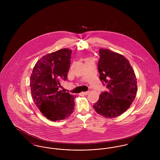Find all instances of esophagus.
<instances>
[{"label":"esophagus","mask_w":160,"mask_h":160,"mask_svg":"<svg viewBox=\"0 0 160 160\" xmlns=\"http://www.w3.org/2000/svg\"><path fill=\"white\" fill-rule=\"evenodd\" d=\"M89 93V92H83L80 93V95H87L88 93Z\"/></svg>","instance_id":"esophagus-1"}]
</instances>
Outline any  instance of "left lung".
Segmentation results:
<instances>
[{
	"instance_id": "left-lung-1",
	"label": "left lung",
	"mask_w": 160,
	"mask_h": 160,
	"mask_svg": "<svg viewBox=\"0 0 160 160\" xmlns=\"http://www.w3.org/2000/svg\"><path fill=\"white\" fill-rule=\"evenodd\" d=\"M99 53V78L107 83L108 90L101 93L93 107L100 115L113 118L126 112L134 101L137 78L129 61L122 54L104 48Z\"/></svg>"
}]
</instances>
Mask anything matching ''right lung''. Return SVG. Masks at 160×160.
<instances>
[{"label":"right lung","mask_w":160,"mask_h":160,"mask_svg":"<svg viewBox=\"0 0 160 160\" xmlns=\"http://www.w3.org/2000/svg\"><path fill=\"white\" fill-rule=\"evenodd\" d=\"M72 50L62 48L42 56L35 65L30 79L32 97L42 115L57 121L65 119L74 109V97L59 89L67 80Z\"/></svg>","instance_id":"right-lung-1"}]
</instances>
